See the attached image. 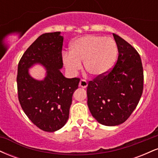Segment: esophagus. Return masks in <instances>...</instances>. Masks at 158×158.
<instances>
[{
    "label": "esophagus",
    "instance_id": "obj_1",
    "mask_svg": "<svg viewBox=\"0 0 158 158\" xmlns=\"http://www.w3.org/2000/svg\"><path fill=\"white\" fill-rule=\"evenodd\" d=\"M87 86H88V82L85 79H81V81H79V87L82 88H86Z\"/></svg>",
    "mask_w": 158,
    "mask_h": 158
}]
</instances>
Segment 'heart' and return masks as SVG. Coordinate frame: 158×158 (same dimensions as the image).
Returning a JSON list of instances; mask_svg holds the SVG:
<instances>
[{"instance_id": "heart-1", "label": "heart", "mask_w": 158, "mask_h": 158, "mask_svg": "<svg viewBox=\"0 0 158 158\" xmlns=\"http://www.w3.org/2000/svg\"><path fill=\"white\" fill-rule=\"evenodd\" d=\"M70 52L62 54L65 68L76 73L84 62L85 69L91 77L99 78L113 68L117 58V47L110 38L88 35L78 38L70 44Z\"/></svg>"}]
</instances>
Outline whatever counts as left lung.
<instances>
[{
    "instance_id": "1",
    "label": "left lung",
    "mask_w": 158,
    "mask_h": 158,
    "mask_svg": "<svg viewBox=\"0 0 158 158\" xmlns=\"http://www.w3.org/2000/svg\"><path fill=\"white\" fill-rule=\"evenodd\" d=\"M118 59L110 73L89 81L88 106L100 124L115 126L130 117L143 94V70L140 56L127 41L113 34Z\"/></svg>"
}]
</instances>
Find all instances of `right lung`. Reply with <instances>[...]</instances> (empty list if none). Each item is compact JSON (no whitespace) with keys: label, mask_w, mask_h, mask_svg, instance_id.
<instances>
[{"label":"right lung","mask_w":158,"mask_h":158,"mask_svg":"<svg viewBox=\"0 0 158 158\" xmlns=\"http://www.w3.org/2000/svg\"><path fill=\"white\" fill-rule=\"evenodd\" d=\"M61 32L40 35L21 57L18 66L17 85L19 102L28 118L44 131H58L66 124L72 97L80 79L64 77ZM41 65L46 70L41 81L31 77L28 70Z\"/></svg>","instance_id":"right-lung-1"}]
</instances>
